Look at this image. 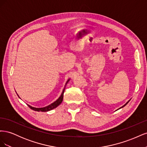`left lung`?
<instances>
[{
	"mask_svg": "<svg viewBox=\"0 0 147 147\" xmlns=\"http://www.w3.org/2000/svg\"><path fill=\"white\" fill-rule=\"evenodd\" d=\"M129 101H127V102H126V104H124V105H123V106H122V107H120V108H119V109H121V108H123V107H124V106H125V105H126V104H127V103H128V102H129Z\"/></svg>",
	"mask_w": 147,
	"mask_h": 147,
	"instance_id": "1",
	"label": "left lung"
}]
</instances>
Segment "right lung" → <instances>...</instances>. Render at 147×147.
Masks as SVG:
<instances>
[{
	"mask_svg": "<svg viewBox=\"0 0 147 147\" xmlns=\"http://www.w3.org/2000/svg\"><path fill=\"white\" fill-rule=\"evenodd\" d=\"M69 80H70V79H69L68 80H67V83H65V85H66V84L69 82ZM64 90H65V88H64V89L63 90V92H62V94H61V96L59 97L58 99H57L55 102H53V103L51 104L50 105H48V106H47V107H42V108H35V107H33L30 106V105H28L29 106V107L30 109H32V110H34V111H37V112H48V111L51 110H53V109H55L56 107H57L58 106V105H59L61 104V102H63Z\"/></svg>",
	"mask_w": 147,
	"mask_h": 147,
	"instance_id": "obj_1",
	"label": "right lung"
}]
</instances>
